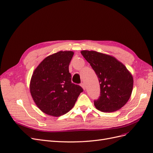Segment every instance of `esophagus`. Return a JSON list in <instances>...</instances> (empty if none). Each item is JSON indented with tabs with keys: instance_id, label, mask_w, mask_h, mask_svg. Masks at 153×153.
<instances>
[{
	"instance_id": "esophagus-1",
	"label": "esophagus",
	"mask_w": 153,
	"mask_h": 153,
	"mask_svg": "<svg viewBox=\"0 0 153 153\" xmlns=\"http://www.w3.org/2000/svg\"><path fill=\"white\" fill-rule=\"evenodd\" d=\"M81 86H82V87L83 89H84V90L85 89V85L84 83H82V84H81Z\"/></svg>"
}]
</instances>
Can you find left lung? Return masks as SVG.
<instances>
[{"label": "left lung", "mask_w": 153, "mask_h": 153, "mask_svg": "<svg viewBox=\"0 0 153 153\" xmlns=\"http://www.w3.org/2000/svg\"><path fill=\"white\" fill-rule=\"evenodd\" d=\"M94 69L100 83V96L94 101L102 112H114L126 104L132 92L133 79L124 65L114 57L95 52H81Z\"/></svg>", "instance_id": "left-lung-1"}]
</instances>
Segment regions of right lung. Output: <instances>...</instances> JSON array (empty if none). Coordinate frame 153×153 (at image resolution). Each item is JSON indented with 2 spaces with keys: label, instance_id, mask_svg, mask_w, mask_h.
Wrapping results in <instances>:
<instances>
[{
  "label": "right lung",
  "instance_id": "add662e5",
  "mask_svg": "<svg viewBox=\"0 0 153 153\" xmlns=\"http://www.w3.org/2000/svg\"><path fill=\"white\" fill-rule=\"evenodd\" d=\"M71 51H60L46 57L32 76L30 91L35 103L44 113L59 117L70 110L83 92L71 82L69 65Z\"/></svg>",
  "mask_w": 153,
  "mask_h": 153
}]
</instances>
